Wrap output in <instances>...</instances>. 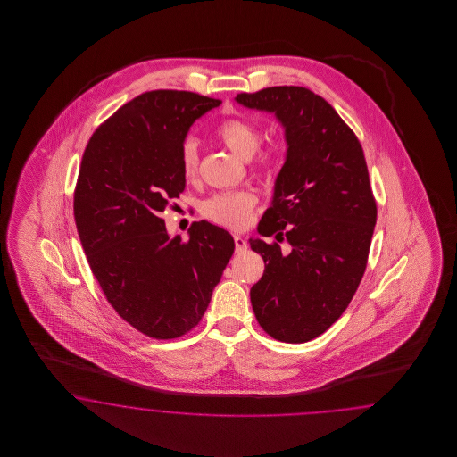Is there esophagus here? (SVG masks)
I'll list each match as a JSON object with an SVG mask.
<instances>
[{
    "mask_svg": "<svg viewBox=\"0 0 457 457\" xmlns=\"http://www.w3.org/2000/svg\"><path fill=\"white\" fill-rule=\"evenodd\" d=\"M235 246L236 253H241V251L248 249V243H246V239H245V237H241L239 235H235Z\"/></svg>",
    "mask_w": 457,
    "mask_h": 457,
    "instance_id": "34e87169",
    "label": "esophagus"
}]
</instances>
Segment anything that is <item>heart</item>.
<instances>
[{
  "instance_id": "1",
  "label": "heart",
  "mask_w": 457,
  "mask_h": 457,
  "mask_svg": "<svg viewBox=\"0 0 457 457\" xmlns=\"http://www.w3.org/2000/svg\"><path fill=\"white\" fill-rule=\"evenodd\" d=\"M216 137L222 142L229 151L236 155L249 159L258 151L262 144V130L260 127L248 119L233 117L226 119L214 130ZM277 151H264L258 155L260 169H271L277 162ZM180 174L184 179L191 180L197 174L199 167V145L194 137L182 140L179 149ZM256 194L248 189L243 191H229L211 195L203 204V214L216 224L226 228L241 229L251 220V212L256 206Z\"/></svg>"
}]
</instances>
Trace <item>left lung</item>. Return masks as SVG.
<instances>
[{
	"mask_svg": "<svg viewBox=\"0 0 457 457\" xmlns=\"http://www.w3.org/2000/svg\"><path fill=\"white\" fill-rule=\"evenodd\" d=\"M236 102L275 113L288 145L258 224L260 235L277 241L249 239L264 262L251 304L273 338L310 342L342 317L367 268L377 204L365 155L332 105L304 87H270ZM281 240L290 253H280Z\"/></svg>",
	"mask_w": 457,
	"mask_h": 457,
	"instance_id": "left-lung-1",
	"label": "left lung"
}]
</instances>
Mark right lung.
Masks as SVG:
<instances>
[{"instance_id": "1", "label": "right lung", "mask_w": 457, "mask_h": 457, "mask_svg": "<svg viewBox=\"0 0 457 457\" xmlns=\"http://www.w3.org/2000/svg\"><path fill=\"white\" fill-rule=\"evenodd\" d=\"M221 100L153 90L98 127L83 153L73 214L94 277L113 310L157 340L193 330L235 253L208 221L170 237L159 216L186 187L179 149L189 127Z\"/></svg>"}]
</instances>
